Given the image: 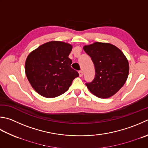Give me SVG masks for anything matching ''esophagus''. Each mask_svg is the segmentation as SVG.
<instances>
[{
	"label": "esophagus",
	"mask_w": 148,
	"mask_h": 148,
	"mask_svg": "<svg viewBox=\"0 0 148 148\" xmlns=\"http://www.w3.org/2000/svg\"><path fill=\"white\" fill-rule=\"evenodd\" d=\"M79 76H80V77H82V76H83V71H79Z\"/></svg>",
	"instance_id": "34e87169"
}]
</instances>
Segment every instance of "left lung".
Segmentation results:
<instances>
[{"label": "left lung", "instance_id": "obj_1", "mask_svg": "<svg viewBox=\"0 0 148 148\" xmlns=\"http://www.w3.org/2000/svg\"><path fill=\"white\" fill-rule=\"evenodd\" d=\"M92 58L95 76L86 83L89 91L97 97L107 99L115 95L126 83L129 74V63L119 49L110 43L94 42L83 46Z\"/></svg>", "mask_w": 148, "mask_h": 148}]
</instances>
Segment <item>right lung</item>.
I'll return each instance as SVG.
<instances>
[{
  "instance_id": "add662e5",
  "label": "right lung",
  "mask_w": 148,
  "mask_h": 148,
  "mask_svg": "<svg viewBox=\"0 0 148 148\" xmlns=\"http://www.w3.org/2000/svg\"><path fill=\"white\" fill-rule=\"evenodd\" d=\"M72 45L51 41L40 45L29 54L25 72L29 82L40 95L53 98L65 93L79 74L71 68L69 56Z\"/></svg>"
}]
</instances>
